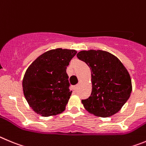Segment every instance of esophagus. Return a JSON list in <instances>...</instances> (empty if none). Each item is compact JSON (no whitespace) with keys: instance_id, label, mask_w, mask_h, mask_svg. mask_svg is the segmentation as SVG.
<instances>
[{"instance_id":"34e87169","label":"esophagus","mask_w":146,"mask_h":146,"mask_svg":"<svg viewBox=\"0 0 146 146\" xmlns=\"http://www.w3.org/2000/svg\"><path fill=\"white\" fill-rule=\"evenodd\" d=\"M78 84L76 85V86L73 87V90H74V91H77V90H78Z\"/></svg>"}]
</instances>
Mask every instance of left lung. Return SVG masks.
I'll return each instance as SVG.
<instances>
[{"label": "left lung", "mask_w": 146, "mask_h": 146, "mask_svg": "<svg viewBox=\"0 0 146 146\" xmlns=\"http://www.w3.org/2000/svg\"><path fill=\"white\" fill-rule=\"evenodd\" d=\"M77 57L90 68L92 73V93L89 98L81 100L84 107L100 117L116 113L132 92V81L125 67L106 51H81Z\"/></svg>", "instance_id": "8db88e82"}]
</instances>
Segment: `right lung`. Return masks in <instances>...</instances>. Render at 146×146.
Segmentation results:
<instances>
[{"mask_svg": "<svg viewBox=\"0 0 146 146\" xmlns=\"http://www.w3.org/2000/svg\"><path fill=\"white\" fill-rule=\"evenodd\" d=\"M76 50L56 48L39 56L31 64L22 81L26 100L42 116L61 113L72 91L67 67L76 54Z\"/></svg>", "mask_w": 146, "mask_h": 146, "instance_id": "right-lung-1", "label": "right lung"}]
</instances>
